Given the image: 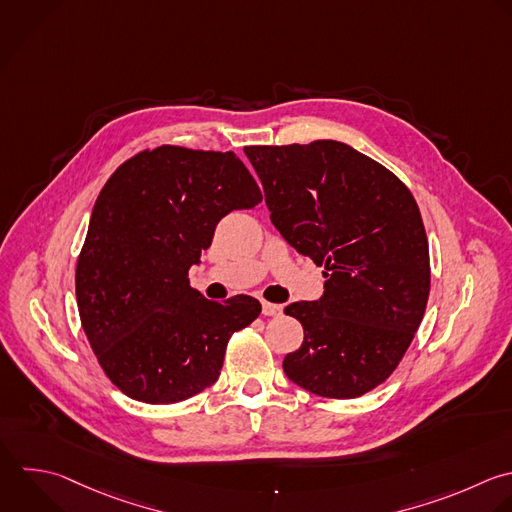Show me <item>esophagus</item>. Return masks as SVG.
Segmentation results:
<instances>
[{"mask_svg": "<svg viewBox=\"0 0 512 512\" xmlns=\"http://www.w3.org/2000/svg\"><path fill=\"white\" fill-rule=\"evenodd\" d=\"M262 314H264V316H280V314H282V306L264 300V302H262Z\"/></svg>", "mask_w": 512, "mask_h": 512, "instance_id": "1", "label": "esophagus"}]
</instances>
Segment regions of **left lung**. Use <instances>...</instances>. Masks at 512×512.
Returning a JSON list of instances; mask_svg holds the SVG:
<instances>
[{
    "instance_id": "left-lung-1",
    "label": "left lung",
    "mask_w": 512,
    "mask_h": 512,
    "mask_svg": "<svg viewBox=\"0 0 512 512\" xmlns=\"http://www.w3.org/2000/svg\"><path fill=\"white\" fill-rule=\"evenodd\" d=\"M282 238L324 266V294L294 302L304 342L286 376L326 398L382 384L418 330L428 290V240L410 190L354 148L316 140L244 148Z\"/></svg>"
}]
</instances>
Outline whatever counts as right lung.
Listing matches in <instances>:
<instances>
[{
  "label": "right lung",
  "instance_id": "1",
  "mask_svg": "<svg viewBox=\"0 0 512 512\" xmlns=\"http://www.w3.org/2000/svg\"><path fill=\"white\" fill-rule=\"evenodd\" d=\"M262 202L234 152L144 150L102 188L76 268L84 332L130 398L172 404L212 386L230 336L258 318L256 298L224 302L190 286L216 224Z\"/></svg>",
  "mask_w": 512,
  "mask_h": 512
}]
</instances>
